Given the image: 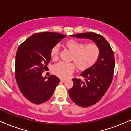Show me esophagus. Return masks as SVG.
I'll list each match as a JSON object with an SVG mask.
<instances>
[{"label":"esophagus","instance_id":"esophagus-1","mask_svg":"<svg viewBox=\"0 0 131 131\" xmlns=\"http://www.w3.org/2000/svg\"><path fill=\"white\" fill-rule=\"evenodd\" d=\"M60 81L62 82H65V81H66V79H60Z\"/></svg>","mask_w":131,"mask_h":131}]
</instances>
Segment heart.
Wrapping results in <instances>:
<instances>
[{"instance_id":"obj_1","label":"heart","mask_w":131,"mask_h":131,"mask_svg":"<svg viewBox=\"0 0 131 131\" xmlns=\"http://www.w3.org/2000/svg\"><path fill=\"white\" fill-rule=\"evenodd\" d=\"M66 46L72 53L71 60L75 63L77 68L85 70L91 68L97 62L100 56V48L97 44L91 43L86 45L85 43L75 40H69ZM59 46L56 45L51 49V56L56 58L58 55ZM75 67L72 63L60 62L53 67L54 73L59 77L66 78L74 71Z\"/></svg>"}]
</instances>
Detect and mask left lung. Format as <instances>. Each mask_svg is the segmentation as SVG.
<instances>
[{
  "label": "left lung",
  "instance_id": "left-lung-1",
  "mask_svg": "<svg viewBox=\"0 0 131 131\" xmlns=\"http://www.w3.org/2000/svg\"><path fill=\"white\" fill-rule=\"evenodd\" d=\"M71 36L91 40L100 48L97 62L80 74L85 78L84 80L73 79L74 86L68 91L72 102L81 107H87L98 102L111 83L115 67L114 52L106 40L96 33H79Z\"/></svg>",
  "mask_w": 131,
  "mask_h": 131
}]
</instances>
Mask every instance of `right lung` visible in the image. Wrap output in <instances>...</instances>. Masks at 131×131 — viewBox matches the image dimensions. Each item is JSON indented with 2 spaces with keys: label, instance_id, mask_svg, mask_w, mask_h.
Returning <instances> with one entry per match:
<instances>
[{
  "label": "right lung",
  "instance_id": "add662e5",
  "mask_svg": "<svg viewBox=\"0 0 131 131\" xmlns=\"http://www.w3.org/2000/svg\"><path fill=\"white\" fill-rule=\"evenodd\" d=\"M67 36L56 32L36 33L18 48L15 76L21 94L34 104H41L52 97L60 79L42 74L51 60V49Z\"/></svg>",
  "mask_w": 131,
  "mask_h": 131
}]
</instances>
